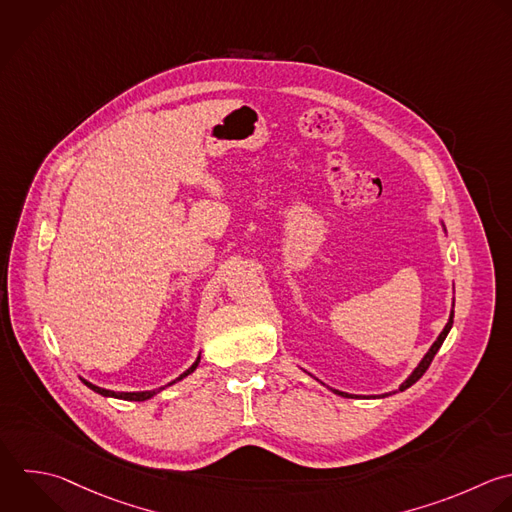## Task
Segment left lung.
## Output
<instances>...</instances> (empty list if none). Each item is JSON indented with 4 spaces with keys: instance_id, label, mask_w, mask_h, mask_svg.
Wrapping results in <instances>:
<instances>
[{
    "instance_id": "8db88e82",
    "label": "left lung",
    "mask_w": 512,
    "mask_h": 512,
    "mask_svg": "<svg viewBox=\"0 0 512 512\" xmlns=\"http://www.w3.org/2000/svg\"><path fill=\"white\" fill-rule=\"evenodd\" d=\"M452 316H454V312H450V318H448V322H446V326H444V330L440 332V336L436 338V342L430 346V350L426 352V356L420 360V364L414 368V372L400 384V388L398 390H406L408 386H412L426 370H428V366H430V362H432V358H434V354L438 352V348L442 346V342H444V338H446V334L450 332V328H452ZM336 394H340V396H346V398H352L350 394H346V392H340V390H334ZM384 396H388V394H384Z\"/></svg>"
}]
</instances>
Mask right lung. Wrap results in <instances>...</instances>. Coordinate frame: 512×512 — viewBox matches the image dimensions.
I'll use <instances>...</instances> for the list:
<instances>
[{"label": "right lung", "mask_w": 512, "mask_h": 512, "mask_svg": "<svg viewBox=\"0 0 512 512\" xmlns=\"http://www.w3.org/2000/svg\"><path fill=\"white\" fill-rule=\"evenodd\" d=\"M198 362H200V356L196 358V362L184 372V374H180L174 382H178V380H182V378H186L188 374H192L194 370H196V366H198ZM84 380V378H82ZM174 382H170V384H174ZM84 384L88 386V388H92L94 392H98V394H102V396H114V398H122V400H138V402H142V400H148V398H152L154 394H158L160 390H164L166 386H162V388H158V390H150V392H114V390H106V388H100V386H96V384H92V382H88V380H84ZM168 384V386H170Z\"/></svg>", "instance_id": "add662e5"}]
</instances>
